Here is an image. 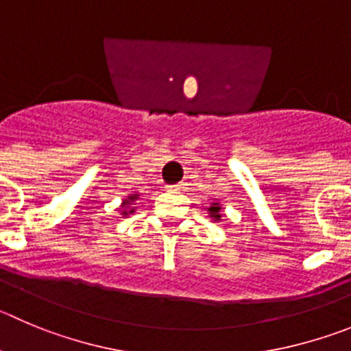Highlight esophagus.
Listing matches in <instances>:
<instances>
[{"mask_svg": "<svg viewBox=\"0 0 351 351\" xmlns=\"http://www.w3.org/2000/svg\"><path fill=\"white\" fill-rule=\"evenodd\" d=\"M183 186L180 185V183H176V185H169V191H182Z\"/></svg>", "mask_w": 351, "mask_h": 351, "instance_id": "34e87169", "label": "esophagus"}]
</instances>
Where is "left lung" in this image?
Masks as SVG:
<instances>
[{"instance_id": "1", "label": "left lung", "mask_w": 351, "mask_h": 351, "mask_svg": "<svg viewBox=\"0 0 351 351\" xmlns=\"http://www.w3.org/2000/svg\"><path fill=\"white\" fill-rule=\"evenodd\" d=\"M209 216H211L215 221H220L221 220V206L220 202H213L211 208H208Z\"/></svg>"}]
</instances>
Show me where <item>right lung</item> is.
<instances>
[{
    "label": "right lung",
    "mask_w": 351,
    "mask_h": 351,
    "mask_svg": "<svg viewBox=\"0 0 351 351\" xmlns=\"http://www.w3.org/2000/svg\"><path fill=\"white\" fill-rule=\"evenodd\" d=\"M136 199H138V194L128 195V199H124L123 206H121V209H123V211H121V215L128 216V215H131V213H135V208H133V206H131V204H133V202H135Z\"/></svg>",
    "instance_id": "right-lung-1"
}]
</instances>
